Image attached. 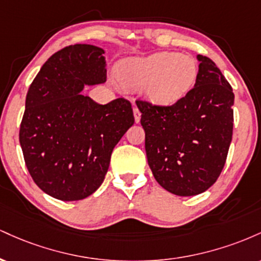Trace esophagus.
Listing matches in <instances>:
<instances>
[{
	"label": "esophagus",
	"instance_id": "esophagus-1",
	"mask_svg": "<svg viewBox=\"0 0 261 261\" xmlns=\"http://www.w3.org/2000/svg\"><path fill=\"white\" fill-rule=\"evenodd\" d=\"M134 116H135V121L140 122V120H141V112H140L139 108H137V107L134 108Z\"/></svg>",
	"mask_w": 261,
	"mask_h": 261
}]
</instances>
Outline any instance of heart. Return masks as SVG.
Returning <instances> with one entry per match:
<instances>
[{"label":"heart","instance_id":"obj_1","mask_svg":"<svg viewBox=\"0 0 261 261\" xmlns=\"http://www.w3.org/2000/svg\"><path fill=\"white\" fill-rule=\"evenodd\" d=\"M118 76L124 87L142 89L146 99L157 106H172L187 95L197 76L196 61L175 53H157L120 62Z\"/></svg>","mask_w":261,"mask_h":261}]
</instances>
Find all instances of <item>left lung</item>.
Masks as SVG:
<instances>
[{"label": "left lung", "mask_w": 261, "mask_h": 261, "mask_svg": "<svg viewBox=\"0 0 261 261\" xmlns=\"http://www.w3.org/2000/svg\"><path fill=\"white\" fill-rule=\"evenodd\" d=\"M196 58L195 86L184 98L170 107L136 101L149 168L162 188L178 196L199 195L215 184L232 141V87L212 60Z\"/></svg>", "instance_id": "1"}]
</instances>
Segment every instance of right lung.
Returning <instances> with one entry per match:
<instances>
[{"label":"right lung","instance_id":"add662e5","mask_svg":"<svg viewBox=\"0 0 261 261\" xmlns=\"http://www.w3.org/2000/svg\"><path fill=\"white\" fill-rule=\"evenodd\" d=\"M101 47L76 44L50 56L25 98L19 142L33 180L62 201L92 195L103 182L116 143L134 125L124 98L98 104L85 86L107 81Z\"/></svg>","mask_w":261,"mask_h":261}]
</instances>
